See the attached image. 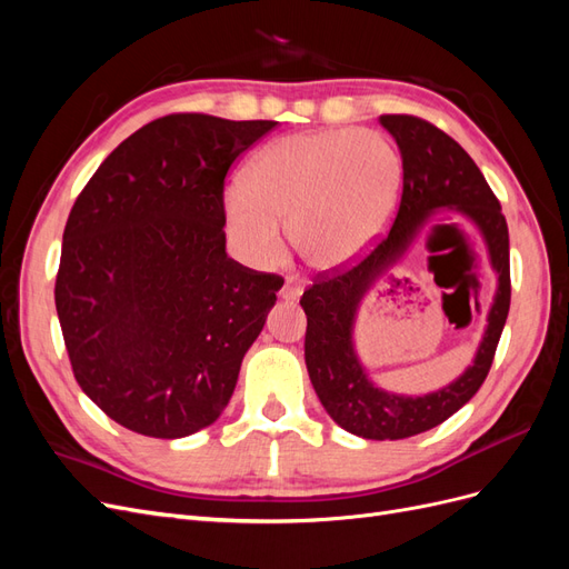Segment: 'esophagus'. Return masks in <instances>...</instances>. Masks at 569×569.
Wrapping results in <instances>:
<instances>
[{"instance_id":"34e87169","label":"esophagus","mask_w":569,"mask_h":569,"mask_svg":"<svg viewBox=\"0 0 569 569\" xmlns=\"http://www.w3.org/2000/svg\"><path fill=\"white\" fill-rule=\"evenodd\" d=\"M301 291H303V282L299 278H295V274H291V278H287L284 287L280 289V297L284 301H297L301 297Z\"/></svg>"}]
</instances>
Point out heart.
I'll return each instance as SVG.
<instances>
[{"mask_svg":"<svg viewBox=\"0 0 569 569\" xmlns=\"http://www.w3.org/2000/svg\"><path fill=\"white\" fill-rule=\"evenodd\" d=\"M399 151L377 132L322 130L274 140L256 153L247 187L222 199L226 228L249 263L280 256L291 239L308 263L330 270L363 256L389 226L401 194Z\"/></svg>","mask_w":569,"mask_h":569,"instance_id":"heart-1","label":"heart"}]
</instances>
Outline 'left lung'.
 Returning <instances> with one entry per match:
<instances>
[{"label":"left lung","mask_w":569,"mask_h":569,"mask_svg":"<svg viewBox=\"0 0 569 569\" xmlns=\"http://www.w3.org/2000/svg\"><path fill=\"white\" fill-rule=\"evenodd\" d=\"M380 126L401 151L403 189L389 234L363 261L308 287L301 306L306 327V368L322 408L347 432L393 441L427 432L468 403L487 380L510 308V239L481 170L453 137L416 116H380ZM441 212L456 214L480 232L497 274L495 301L473 366L435 392L408 397L377 388L359 363L352 330L357 308L372 281L407 252L419 232ZM461 238L457 223L435 227Z\"/></svg>","instance_id":"obj_1"}]
</instances>
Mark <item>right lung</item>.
<instances>
[{"label": "right lung", "instance_id": "right-lung-1", "mask_svg": "<svg viewBox=\"0 0 569 569\" xmlns=\"http://www.w3.org/2000/svg\"><path fill=\"white\" fill-rule=\"evenodd\" d=\"M274 120L173 113L120 142L68 216L57 313L80 389L153 439L213 425L282 287L226 253L222 187Z\"/></svg>", "mask_w": 569, "mask_h": 569}]
</instances>
